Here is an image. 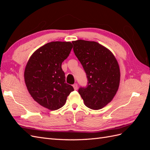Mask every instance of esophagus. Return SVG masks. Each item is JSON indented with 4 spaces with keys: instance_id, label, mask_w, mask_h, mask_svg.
<instances>
[{
    "instance_id": "obj_1",
    "label": "esophagus",
    "mask_w": 150,
    "mask_h": 150,
    "mask_svg": "<svg viewBox=\"0 0 150 150\" xmlns=\"http://www.w3.org/2000/svg\"><path fill=\"white\" fill-rule=\"evenodd\" d=\"M72 86H73V88L75 90L78 89V84H77V83H74L73 85H72Z\"/></svg>"
}]
</instances>
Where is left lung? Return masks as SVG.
I'll return each mask as SVG.
<instances>
[{
  "label": "left lung",
  "instance_id": "left-lung-1",
  "mask_svg": "<svg viewBox=\"0 0 150 150\" xmlns=\"http://www.w3.org/2000/svg\"><path fill=\"white\" fill-rule=\"evenodd\" d=\"M72 43L88 79L87 86L80 87L78 93L86 106L101 109L111 101L118 89V63L110 50L96 42L78 40Z\"/></svg>",
  "mask_w": 150,
  "mask_h": 150
}]
</instances>
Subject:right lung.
Returning a JSON list of instances; mask_svg holds the SVG:
<instances>
[{"label": "right lung", "instance_id": "right-lung-1", "mask_svg": "<svg viewBox=\"0 0 150 150\" xmlns=\"http://www.w3.org/2000/svg\"><path fill=\"white\" fill-rule=\"evenodd\" d=\"M72 48L70 42H51L34 52L26 65L25 83L31 96L40 105L56 110L64 105L74 91L66 83L62 62Z\"/></svg>", "mask_w": 150, "mask_h": 150}]
</instances>
